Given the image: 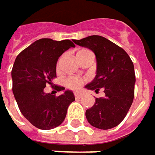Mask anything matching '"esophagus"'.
<instances>
[{
	"mask_svg": "<svg viewBox=\"0 0 155 155\" xmlns=\"http://www.w3.org/2000/svg\"><path fill=\"white\" fill-rule=\"evenodd\" d=\"M74 96H75V98L78 99V98H81V97H82V94L79 93V92H75V93H74Z\"/></svg>",
	"mask_w": 155,
	"mask_h": 155,
	"instance_id": "esophagus-1",
	"label": "esophagus"
}]
</instances>
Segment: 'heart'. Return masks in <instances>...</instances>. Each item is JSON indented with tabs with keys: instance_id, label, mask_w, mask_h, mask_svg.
<instances>
[{
	"instance_id": "heart-1",
	"label": "heart",
	"mask_w": 155,
	"mask_h": 155,
	"mask_svg": "<svg viewBox=\"0 0 155 155\" xmlns=\"http://www.w3.org/2000/svg\"><path fill=\"white\" fill-rule=\"evenodd\" d=\"M88 52H90V51L88 50V49H81V50L78 51V60H79L80 58L84 55V54L88 53ZM61 59H62V58L61 57V58L58 60V61H57V64H56V68H57V70H59L60 67H61ZM83 83H84V79H83V78H78V77H73V76H71V77L66 78L65 79V81H64V84H65V86H66L68 89L73 90L79 89L80 86L82 85Z\"/></svg>"
}]
</instances>
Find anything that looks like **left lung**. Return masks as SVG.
Instances as JSON below:
<instances>
[{"label": "left lung", "instance_id": "1", "mask_svg": "<svg viewBox=\"0 0 155 155\" xmlns=\"http://www.w3.org/2000/svg\"><path fill=\"white\" fill-rule=\"evenodd\" d=\"M88 48L96 57L97 71L94 79L85 86L96 93L101 89L104 97L86 110L88 122L101 130L114 128L123 121L133 102L136 76L133 62L122 48L101 36L73 40Z\"/></svg>", "mask_w": 155, "mask_h": 155}]
</instances>
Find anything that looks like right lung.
I'll list each match as a JSON object with an SVG mask.
<instances>
[{
	"label": "right lung",
	"mask_w": 155,
	"mask_h": 155,
	"mask_svg": "<svg viewBox=\"0 0 155 155\" xmlns=\"http://www.w3.org/2000/svg\"><path fill=\"white\" fill-rule=\"evenodd\" d=\"M75 47L70 40L54 41L41 38L22 51L12 69V92L25 118L36 128L50 130L64 121L69 105L75 101L73 93L66 90L59 96L46 94V85L52 86L56 78L59 57ZM57 91L65 90L56 86Z\"/></svg>",
	"instance_id": "obj_1"
}]
</instances>
